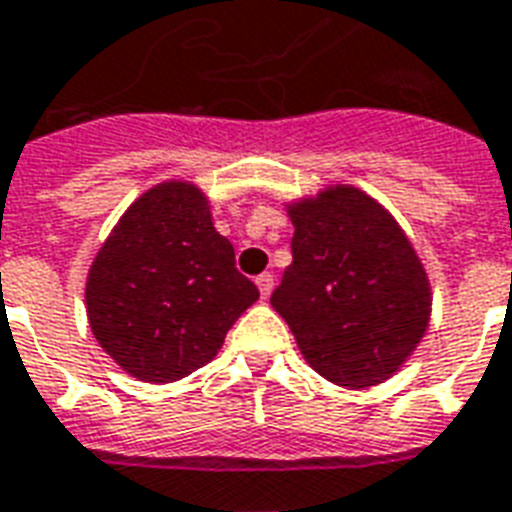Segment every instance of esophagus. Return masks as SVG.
<instances>
[{
    "label": "esophagus",
    "instance_id": "1",
    "mask_svg": "<svg viewBox=\"0 0 512 512\" xmlns=\"http://www.w3.org/2000/svg\"><path fill=\"white\" fill-rule=\"evenodd\" d=\"M257 282V290H260V295H263V298H268V295H271V290H274V274H260L255 279Z\"/></svg>",
    "mask_w": 512,
    "mask_h": 512
}]
</instances>
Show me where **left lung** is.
I'll list each match as a JSON object with an SVG mask.
<instances>
[{
    "label": "left lung",
    "instance_id": "left-lung-1",
    "mask_svg": "<svg viewBox=\"0 0 512 512\" xmlns=\"http://www.w3.org/2000/svg\"><path fill=\"white\" fill-rule=\"evenodd\" d=\"M293 263L271 306L325 380L372 388L401 369L431 317V287L399 222L350 184L287 206Z\"/></svg>",
    "mask_w": 512,
    "mask_h": 512
}]
</instances>
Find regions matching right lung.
Here are the masks:
<instances>
[{"instance_id":"right-lung-1","label":"right lung","mask_w":512,"mask_h":512,"mask_svg":"<svg viewBox=\"0 0 512 512\" xmlns=\"http://www.w3.org/2000/svg\"><path fill=\"white\" fill-rule=\"evenodd\" d=\"M257 298L206 195L176 179L124 211L86 276L94 339L124 372L154 385L206 366Z\"/></svg>"}]
</instances>
